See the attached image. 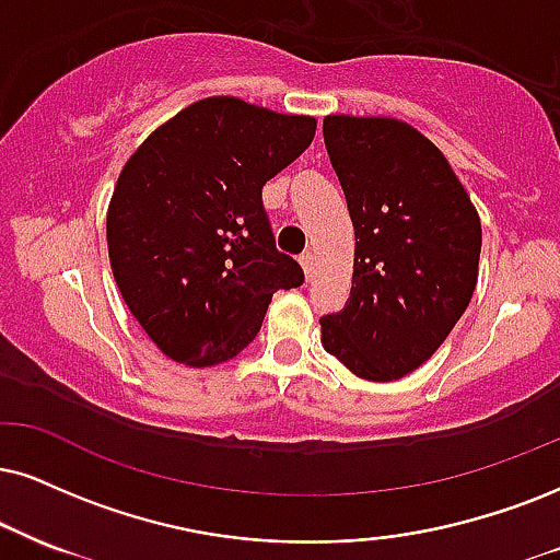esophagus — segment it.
Segmentation results:
<instances>
[{
  "instance_id": "esophagus-1",
  "label": "esophagus",
  "mask_w": 560,
  "mask_h": 560,
  "mask_svg": "<svg viewBox=\"0 0 560 560\" xmlns=\"http://www.w3.org/2000/svg\"><path fill=\"white\" fill-rule=\"evenodd\" d=\"M301 267H303V272H306V278H312V272H314V267H316V252H312V248H308V252L301 257Z\"/></svg>"
}]
</instances>
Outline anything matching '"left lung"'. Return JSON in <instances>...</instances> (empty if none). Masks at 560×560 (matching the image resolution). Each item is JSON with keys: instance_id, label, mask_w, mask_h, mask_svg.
Wrapping results in <instances>:
<instances>
[{"instance_id": "8db88e82", "label": "left lung", "mask_w": 560, "mask_h": 560, "mask_svg": "<svg viewBox=\"0 0 560 560\" xmlns=\"http://www.w3.org/2000/svg\"><path fill=\"white\" fill-rule=\"evenodd\" d=\"M324 144L355 231L353 288L322 316V345L369 382H395L441 348L478 282L480 218L444 153L410 124L332 114Z\"/></svg>"}]
</instances>
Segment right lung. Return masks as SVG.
<instances>
[{"label":"right lung","mask_w":560,"mask_h":560,"mask_svg":"<svg viewBox=\"0 0 560 560\" xmlns=\"http://www.w3.org/2000/svg\"><path fill=\"white\" fill-rule=\"evenodd\" d=\"M314 116L233 95L168 119L124 163L106 215L121 299L163 355L191 369L254 340L275 291L303 282L275 248L261 186L308 148Z\"/></svg>","instance_id":"1"}]
</instances>
